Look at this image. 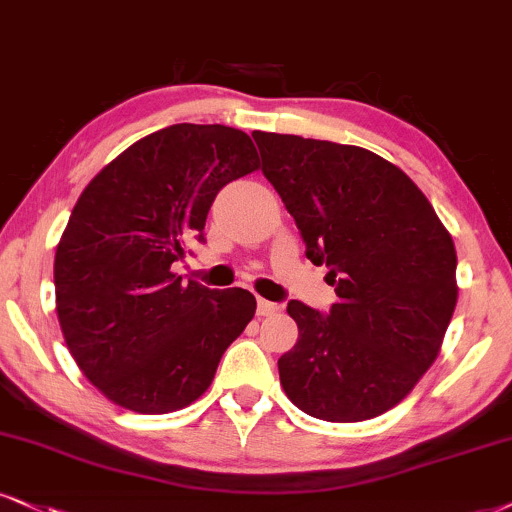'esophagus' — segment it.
I'll return each instance as SVG.
<instances>
[{
	"label": "esophagus",
	"instance_id": "34e87169",
	"mask_svg": "<svg viewBox=\"0 0 512 512\" xmlns=\"http://www.w3.org/2000/svg\"><path fill=\"white\" fill-rule=\"evenodd\" d=\"M277 311H280V306L273 304V301H266V299L256 301V313L258 315H273Z\"/></svg>",
	"mask_w": 512,
	"mask_h": 512
}]
</instances>
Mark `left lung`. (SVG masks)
<instances>
[{
  "instance_id": "obj_1",
  "label": "left lung",
  "mask_w": 512,
  "mask_h": 512,
  "mask_svg": "<svg viewBox=\"0 0 512 512\" xmlns=\"http://www.w3.org/2000/svg\"><path fill=\"white\" fill-rule=\"evenodd\" d=\"M261 170L292 213L306 256L330 268V311L289 301L299 325L280 356L296 408L361 422L406 399L437 358L458 301L456 249L418 185L368 149L251 132Z\"/></svg>"
}]
</instances>
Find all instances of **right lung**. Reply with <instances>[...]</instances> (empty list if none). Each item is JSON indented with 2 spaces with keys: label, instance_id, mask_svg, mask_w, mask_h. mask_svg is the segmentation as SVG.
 Returning <instances> with one entry per match:
<instances>
[{
  "label": "right lung",
  "instance_id": "right-lung-1",
  "mask_svg": "<svg viewBox=\"0 0 512 512\" xmlns=\"http://www.w3.org/2000/svg\"><path fill=\"white\" fill-rule=\"evenodd\" d=\"M258 168L251 137L178 123L142 137L80 194L54 258L68 351L106 399L135 413L197 401L256 313L242 287L175 277L227 182Z\"/></svg>",
  "mask_w": 512,
  "mask_h": 512
}]
</instances>
